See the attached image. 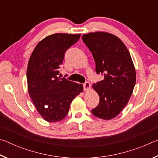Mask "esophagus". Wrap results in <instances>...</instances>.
<instances>
[{"label": "esophagus", "mask_w": 158, "mask_h": 158, "mask_svg": "<svg viewBox=\"0 0 158 158\" xmlns=\"http://www.w3.org/2000/svg\"><path fill=\"white\" fill-rule=\"evenodd\" d=\"M90 89V84L89 82H85V84H84V91H87V90H89Z\"/></svg>", "instance_id": "obj_1"}]
</instances>
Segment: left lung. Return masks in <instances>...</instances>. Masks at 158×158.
Wrapping results in <instances>:
<instances>
[{"label":"left lung","instance_id":"8db88e82","mask_svg":"<svg viewBox=\"0 0 158 158\" xmlns=\"http://www.w3.org/2000/svg\"><path fill=\"white\" fill-rule=\"evenodd\" d=\"M82 40L92 52L95 70L104 79L93 84L100 102L92 109L94 116L111 120L129 102L136 83L135 65L127 47L117 36L106 32L85 34Z\"/></svg>","mask_w":158,"mask_h":158}]
</instances>
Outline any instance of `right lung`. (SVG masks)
<instances>
[{
	"label": "right lung",
	"mask_w": 158,
	"mask_h": 158,
	"mask_svg": "<svg viewBox=\"0 0 158 158\" xmlns=\"http://www.w3.org/2000/svg\"><path fill=\"white\" fill-rule=\"evenodd\" d=\"M80 35H50L36 45L29 58L26 74L29 95L37 112L47 122L65 118L72 102L84 90L82 84L58 76L65 52Z\"/></svg>",
	"instance_id": "add662e5"
}]
</instances>
